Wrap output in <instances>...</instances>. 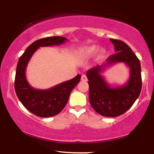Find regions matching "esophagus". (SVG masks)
I'll list each match as a JSON object with an SVG mask.
<instances>
[{
	"instance_id": "34e87169",
	"label": "esophagus",
	"mask_w": 154,
	"mask_h": 154,
	"mask_svg": "<svg viewBox=\"0 0 154 154\" xmlns=\"http://www.w3.org/2000/svg\"><path fill=\"white\" fill-rule=\"evenodd\" d=\"M82 81H83V82H87L88 81V78H87V76L85 75H82Z\"/></svg>"
}]
</instances>
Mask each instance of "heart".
I'll return each instance as SVG.
<instances>
[{"label": "heart", "mask_w": 154, "mask_h": 154, "mask_svg": "<svg viewBox=\"0 0 154 154\" xmlns=\"http://www.w3.org/2000/svg\"><path fill=\"white\" fill-rule=\"evenodd\" d=\"M99 50V47L96 45H91L83 48L80 51V57L82 59H88L94 56ZM105 54V50L101 51V54Z\"/></svg>", "instance_id": "obj_1"}]
</instances>
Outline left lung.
<instances>
[{
	"label": "left lung",
	"instance_id": "1",
	"mask_svg": "<svg viewBox=\"0 0 154 154\" xmlns=\"http://www.w3.org/2000/svg\"><path fill=\"white\" fill-rule=\"evenodd\" d=\"M113 44L114 55L106 60L102 66H96L86 72L89 84V100L92 108L105 117H116L124 113L134 103L141 91L140 63L131 48L120 40L110 38ZM123 62L130 69V77L122 87L113 88L100 75L106 66Z\"/></svg>",
	"mask_w": 154,
	"mask_h": 154
}]
</instances>
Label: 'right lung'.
Returning <instances> with one entry per match:
<instances>
[{"mask_svg":"<svg viewBox=\"0 0 154 154\" xmlns=\"http://www.w3.org/2000/svg\"><path fill=\"white\" fill-rule=\"evenodd\" d=\"M68 41L63 36H51L41 38L28 47L18 60L15 78V90L20 101L26 108L35 116L49 118L58 114L69 100L70 94L80 82L77 75L71 80L62 82L47 90L32 88L26 77L28 62L40 47L59 45Z\"/></svg>","mask_w":154,"mask_h":154,"instance_id":"1","label":"right lung"}]
</instances>
